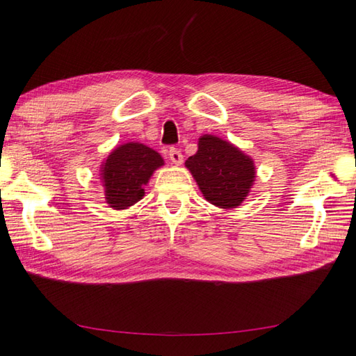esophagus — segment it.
<instances>
[{
  "instance_id": "obj_1",
  "label": "esophagus",
  "mask_w": 356,
  "mask_h": 356,
  "mask_svg": "<svg viewBox=\"0 0 356 356\" xmlns=\"http://www.w3.org/2000/svg\"><path fill=\"white\" fill-rule=\"evenodd\" d=\"M168 156H170V160H171L174 165H177V166L182 165L184 156H182V152H180L177 148H171L170 152H168Z\"/></svg>"
}]
</instances>
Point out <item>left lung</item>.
Instances as JSON below:
<instances>
[{"mask_svg":"<svg viewBox=\"0 0 356 356\" xmlns=\"http://www.w3.org/2000/svg\"><path fill=\"white\" fill-rule=\"evenodd\" d=\"M200 193L214 207L232 210L247 199L256 180L253 159L211 134L199 137L197 152L185 162Z\"/></svg>","mask_w":356,"mask_h":356,"instance_id":"obj_1","label":"left lung"}]
</instances>
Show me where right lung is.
<instances>
[{
	"label": "right lung",
	"instance_id": "obj_1",
	"mask_svg": "<svg viewBox=\"0 0 356 356\" xmlns=\"http://www.w3.org/2000/svg\"><path fill=\"white\" fill-rule=\"evenodd\" d=\"M162 156L149 146L128 142L109 152L100 166L104 199L113 210H127L145 196V185L163 166Z\"/></svg>",
	"mask_w": 356,
	"mask_h": 356
}]
</instances>
